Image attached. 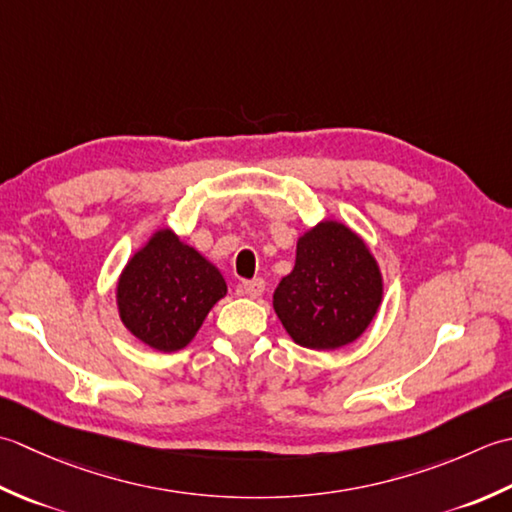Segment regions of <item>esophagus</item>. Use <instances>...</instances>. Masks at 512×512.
I'll list each match as a JSON object with an SVG mask.
<instances>
[{"instance_id": "obj_1", "label": "esophagus", "mask_w": 512, "mask_h": 512, "mask_svg": "<svg viewBox=\"0 0 512 512\" xmlns=\"http://www.w3.org/2000/svg\"><path fill=\"white\" fill-rule=\"evenodd\" d=\"M241 291L247 296V298H258L263 296L265 291V280L263 278H254V280H245V283L241 285Z\"/></svg>"}]
</instances>
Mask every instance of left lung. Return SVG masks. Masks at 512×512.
<instances>
[{
	"label": "left lung",
	"mask_w": 512,
	"mask_h": 512,
	"mask_svg": "<svg viewBox=\"0 0 512 512\" xmlns=\"http://www.w3.org/2000/svg\"><path fill=\"white\" fill-rule=\"evenodd\" d=\"M382 296V271L364 238L325 218L298 236L296 263L274 291V311L300 347L333 351L369 329Z\"/></svg>",
	"instance_id": "8db88e82"
}]
</instances>
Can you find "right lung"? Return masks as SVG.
<instances>
[{
	"label": "right lung",
	"instance_id": "1",
	"mask_svg": "<svg viewBox=\"0 0 512 512\" xmlns=\"http://www.w3.org/2000/svg\"><path fill=\"white\" fill-rule=\"evenodd\" d=\"M225 296L227 283L218 267L170 227L156 229L130 256L117 280L123 327L163 353L187 347Z\"/></svg>",
	"mask_w": 512,
	"mask_h": 512
}]
</instances>
